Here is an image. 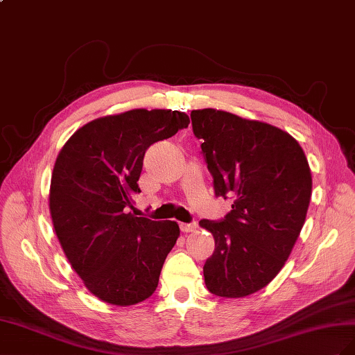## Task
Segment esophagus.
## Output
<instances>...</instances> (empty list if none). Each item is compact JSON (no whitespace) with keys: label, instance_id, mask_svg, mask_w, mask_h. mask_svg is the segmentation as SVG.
I'll return each mask as SVG.
<instances>
[{"label":"esophagus","instance_id":"esophagus-1","mask_svg":"<svg viewBox=\"0 0 355 355\" xmlns=\"http://www.w3.org/2000/svg\"><path fill=\"white\" fill-rule=\"evenodd\" d=\"M181 232H184V234H189V232H195L198 229L196 223H181L180 225Z\"/></svg>","mask_w":355,"mask_h":355}]
</instances>
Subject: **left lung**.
<instances>
[{"mask_svg":"<svg viewBox=\"0 0 355 355\" xmlns=\"http://www.w3.org/2000/svg\"><path fill=\"white\" fill-rule=\"evenodd\" d=\"M190 117L216 196L234 198L225 218L199 221L216 241L205 286L220 297H244L278 275L300 235L312 193L308 159L295 138L265 121L214 108Z\"/></svg>","mask_w":355,"mask_h":355,"instance_id":"1","label":"left lung"}]
</instances>
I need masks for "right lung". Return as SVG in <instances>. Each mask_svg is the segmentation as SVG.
<instances>
[{
  "mask_svg": "<svg viewBox=\"0 0 355 355\" xmlns=\"http://www.w3.org/2000/svg\"><path fill=\"white\" fill-rule=\"evenodd\" d=\"M189 123L181 111L137 108L89 121L59 151L50 216L71 266L103 302L135 305L157 287L180 227L135 217L129 208L141 191L146 150Z\"/></svg>",
  "mask_w": 355,
  "mask_h": 355,
  "instance_id": "right-lung-1",
  "label": "right lung"
}]
</instances>
